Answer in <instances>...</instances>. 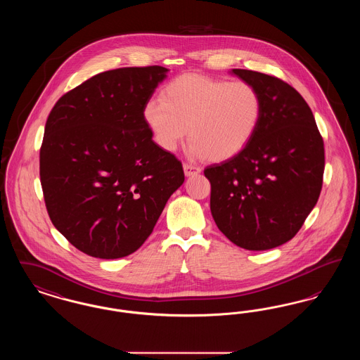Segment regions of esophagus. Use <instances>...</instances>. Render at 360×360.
<instances>
[{
    "instance_id": "34e87169",
    "label": "esophagus",
    "mask_w": 360,
    "mask_h": 360,
    "mask_svg": "<svg viewBox=\"0 0 360 360\" xmlns=\"http://www.w3.org/2000/svg\"><path fill=\"white\" fill-rule=\"evenodd\" d=\"M184 172H185V175H186V176H193V175L200 174V172H201V169H200V167H197V166H194V165L185 163V165H184Z\"/></svg>"
}]
</instances>
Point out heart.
I'll return each mask as SVG.
<instances>
[{
    "label": "heart",
    "mask_w": 360,
    "mask_h": 360,
    "mask_svg": "<svg viewBox=\"0 0 360 360\" xmlns=\"http://www.w3.org/2000/svg\"><path fill=\"white\" fill-rule=\"evenodd\" d=\"M263 112L262 96L247 81L185 74L148 100L143 116L155 141L174 151L188 136L190 153L209 160L229 159L251 141Z\"/></svg>",
    "instance_id": "heart-1"
}]
</instances>
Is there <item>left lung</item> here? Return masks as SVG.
Wrapping results in <instances>:
<instances>
[{"instance_id": "8db88e82", "label": "left lung", "mask_w": 360, "mask_h": 360, "mask_svg": "<svg viewBox=\"0 0 360 360\" xmlns=\"http://www.w3.org/2000/svg\"><path fill=\"white\" fill-rule=\"evenodd\" d=\"M232 74L257 87L263 112L239 154L205 169L210 212L224 235L250 251L292 239L317 204L324 141L302 96L282 79L251 70Z\"/></svg>"}]
</instances>
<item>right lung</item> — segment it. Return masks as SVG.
I'll use <instances>...</instances> for the list:
<instances>
[{
  "mask_svg": "<svg viewBox=\"0 0 360 360\" xmlns=\"http://www.w3.org/2000/svg\"><path fill=\"white\" fill-rule=\"evenodd\" d=\"M162 66L100 72L58 100L40 148V182L55 228L100 259L131 255L153 233L182 163L153 140L146 103Z\"/></svg>",
  "mask_w": 360,
  "mask_h": 360,
  "instance_id": "right-lung-1",
  "label": "right lung"
}]
</instances>
